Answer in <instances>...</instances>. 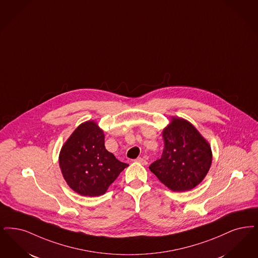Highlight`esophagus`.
Returning a JSON list of instances; mask_svg holds the SVG:
<instances>
[{
  "label": "esophagus",
  "mask_w": 258,
  "mask_h": 258,
  "mask_svg": "<svg viewBox=\"0 0 258 258\" xmlns=\"http://www.w3.org/2000/svg\"><path fill=\"white\" fill-rule=\"evenodd\" d=\"M135 162H137V163H140V164H142V165H147V160L145 159V158H142V157H138V158H136L135 159Z\"/></svg>",
  "instance_id": "obj_1"
}]
</instances>
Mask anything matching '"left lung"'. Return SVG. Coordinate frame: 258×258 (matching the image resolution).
I'll list each match as a JSON object with an SVG mask.
<instances>
[{
  "instance_id": "8db88e82",
  "label": "left lung",
  "mask_w": 258,
  "mask_h": 258,
  "mask_svg": "<svg viewBox=\"0 0 258 258\" xmlns=\"http://www.w3.org/2000/svg\"><path fill=\"white\" fill-rule=\"evenodd\" d=\"M164 149L150 170L168 188L176 192L196 187L212 162L211 148L206 139L183 119L173 118L162 133Z\"/></svg>"
}]
</instances>
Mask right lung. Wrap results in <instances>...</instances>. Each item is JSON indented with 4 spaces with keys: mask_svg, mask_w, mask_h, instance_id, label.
Returning a JSON list of instances; mask_svg holds the SVG:
<instances>
[{
    "mask_svg": "<svg viewBox=\"0 0 258 258\" xmlns=\"http://www.w3.org/2000/svg\"><path fill=\"white\" fill-rule=\"evenodd\" d=\"M62 175L82 196L103 195L127 164L116 159L104 147L103 132L93 121L76 128L59 155Z\"/></svg>",
    "mask_w": 258,
    "mask_h": 258,
    "instance_id": "1",
    "label": "right lung"
}]
</instances>
